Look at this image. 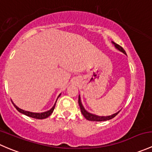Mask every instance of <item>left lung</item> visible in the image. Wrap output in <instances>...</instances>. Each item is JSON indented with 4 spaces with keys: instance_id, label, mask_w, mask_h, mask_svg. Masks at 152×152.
<instances>
[{
    "instance_id": "1",
    "label": "left lung",
    "mask_w": 152,
    "mask_h": 152,
    "mask_svg": "<svg viewBox=\"0 0 152 152\" xmlns=\"http://www.w3.org/2000/svg\"><path fill=\"white\" fill-rule=\"evenodd\" d=\"M112 43L114 45V46L116 48V49H118V50L121 51L122 53H124V54L126 55V51L124 50V49L121 46H120V45H118V44H116L115 42H112ZM79 107H80L81 112H82V115H84V117H85L87 120L91 121H104L110 120V119H112V118H113L114 117H115V116L118 114L119 112H120V110H119V111L117 112V113H114V114L111 115H108V116H99V115H95V114H93V113H89V112H87V110H85V107H84L83 105H82V101H81L80 95L79 96Z\"/></svg>"
}]
</instances>
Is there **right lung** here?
Masks as SVG:
<instances>
[{
  "instance_id": "1",
  "label": "right lung",
  "mask_w": 152,
  "mask_h": 152,
  "mask_svg": "<svg viewBox=\"0 0 152 152\" xmlns=\"http://www.w3.org/2000/svg\"><path fill=\"white\" fill-rule=\"evenodd\" d=\"M60 95H61V93L59 95L58 98H59V96H60ZM58 98H57V99H58ZM56 101H57V100H56ZM56 102H55L54 105L53 106V107H52V108L50 109V110H48V111H46V112H43V113H32V112L26 111V110H22V109L19 108V107H17V106L13 103V102H12V104H13L14 107H15V108L17 109V110H18V112H20V113H22V114L26 115L28 116V117L33 118L45 119V118H46L48 117V116H50V115H51V113H53V110H54L55 105H56Z\"/></svg>"
}]
</instances>
